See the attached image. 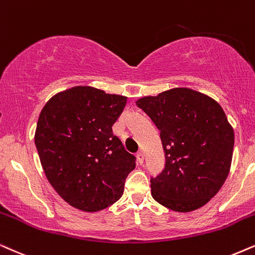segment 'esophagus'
Segmentation results:
<instances>
[{"label":"esophagus","mask_w":255,"mask_h":255,"mask_svg":"<svg viewBox=\"0 0 255 255\" xmlns=\"http://www.w3.org/2000/svg\"><path fill=\"white\" fill-rule=\"evenodd\" d=\"M136 158H137V162L140 163V164H142V163H143V161H144V155H143V152H137V155H136Z\"/></svg>","instance_id":"esophagus-1"}]
</instances>
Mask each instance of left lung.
Here are the masks:
<instances>
[{"mask_svg": "<svg viewBox=\"0 0 255 255\" xmlns=\"http://www.w3.org/2000/svg\"><path fill=\"white\" fill-rule=\"evenodd\" d=\"M136 105L161 130L165 167L151 178V196L176 212H191L217 195L232 163L234 131L211 97L176 87Z\"/></svg>", "mask_w": 255, "mask_h": 255, "instance_id": "8db88e82", "label": "left lung"}]
</instances>
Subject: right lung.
Listing matches in <instances>:
<instances>
[{
  "label": "right lung",
  "instance_id": "right-lung-1",
  "mask_svg": "<svg viewBox=\"0 0 255 255\" xmlns=\"http://www.w3.org/2000/svg\"><path fill=\"white\" fill-rule=\"evenodd\" d=\"M127 97L92 86L54 94L40 112L35 144L47 181L67 204L98 212L120 199L135 157L112 130Z\"/></svg>",
  "mask_w": 255,
  "mask_h": 255
}]
</instances>
